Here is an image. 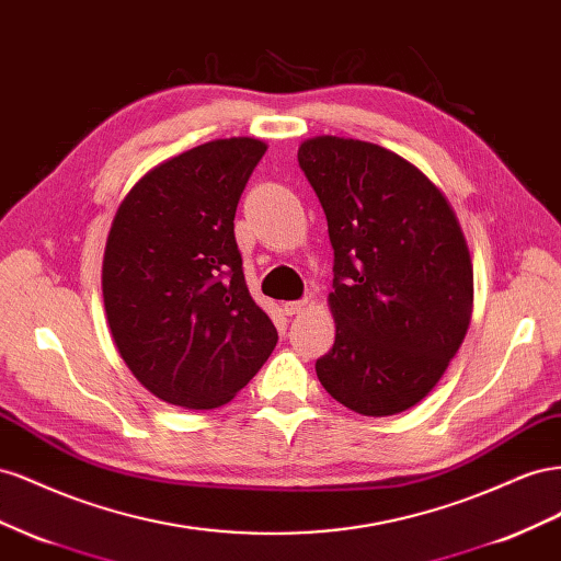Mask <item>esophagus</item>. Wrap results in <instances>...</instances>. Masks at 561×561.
<instances>
[{
    "label": "esophagus",
    "mask_w": 561,
    "mask_h": 561,
    "mask_svg": "<svg viewBox=\"0 0 561 561\" xmlns=\"http://www.w3.org/2000/svg\"><path fill=\"white\" fill-rule=\"evenodd\" d=\"M284 312L289 314V317H294V314H300V312H306L308 310V300H291V302H284Z\"/></svg>",
    "instance_id": "esophagus-1"
}]
</instances>
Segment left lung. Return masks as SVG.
Wrapping results in <instances>:
<instances>
[{
    "instance_id": "8db88e82",
    "label": "left lung",
    "mask_w": 561,
    "mask_h": 561,
    "mask_svg": "<svg viewBox=\"0 0 561 561\" xmlns=\"http://www.w3.org/2000/svg\"><path fill=\"white\" fill-rule=\"evenodd\" d=\"M298 164L333 247L335 341L314 369L362 415L402 413L437 386L466 339L474 275L460 220L442 187L376 142L314 136Z\"/></svg>"
}]
</instances>
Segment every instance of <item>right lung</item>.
Here are the masks:
<instances>
[{"mask_svg":"<svg viewBox=\"0 0 561 561\" xmlns=\"http://www.w3.org/2000/svg\"><path fill=\"white\" fill-rule=\"evenodd\" d=\"M265 150L261 138L234 136L171 157L112 218L101 277L112 341L167 404H228L277 345L234 242L237 204Z\"/></svg>","mask_w":561,"mask_h":561,"instance_id":"1","label":"right lung"}]
</instances>
